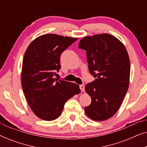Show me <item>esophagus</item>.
Segmentation results:
<instances>
[{
	"label": "esophagus",
	"instance_id": "obj_1",
	"mask_svg": "<svg viewBox=\"0 0 147 147\" xmlns=\"http://www.w3.org/2000/svg\"><path fill=\"white\" fill-rule=\"evenodd\" d=\"M80 90H81L82 92H84V90H85V86L84 85H80Z\"/></svg>",
	"mask_w": 147,
	"mask_h": 147
}]
</instances>
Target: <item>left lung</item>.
<instances>
[{
    "mask_svg": "<svg viewBox=\"0 0 147 147\" xmlns=\"http://www.w3.org/2000/svg\"><path fill=\"white\" fill-rule=\"evenodd\" d=\"M78 47L86 51L89 71L96 78L86 85L92 102L84 108L88 117L103 121L119 109L130 81L129 56L124 44L108 33L88 36Z\"/></svg>",
    "mask_w": 147,
    "mask_h": 147,
    "instance_id": "obj_1",
    "label": "left lung"
}]
</instances>
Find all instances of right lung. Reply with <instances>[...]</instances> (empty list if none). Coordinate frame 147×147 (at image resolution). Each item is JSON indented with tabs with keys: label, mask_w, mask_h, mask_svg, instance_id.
<instances>
[{
	"label": "right lung",
	"mask_w": 147,
	"mask_h": 147,
	"mask_svg": "<svg viewBox=\"0 0 147 147\" xmlns=\"http://www.w3.org/2000/svg\"><path fill=\"white\" fill-rule=\"evenodd\" d=\"M78 38L45 34L34 39L24 55L21 85L29 107L37 117L51 121L63 111L66 101L80 93L79 86L55 78L60 56Z\"/></svg>",
	"instance_id": "1"
}]
</instances>
